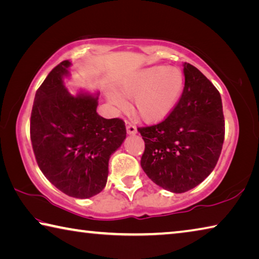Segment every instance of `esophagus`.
<instances>
[{
	"mask_svg": "<svg viewBox=\"0 0 259 259\" xmlns=\"http://www.w3.org/2000/svg\"><path fill=\"white\" fill-rule=\"evenodd\" d=\"M125 126H126V133H128L129 135H135L136 133H137V128H136V126L131 123V122H126Z\"/></svg>",
	"mask_w": 259,
	"mask_h": 259,
	"instance_id": "1",
	"label": "esophagus"
}]
</instances>
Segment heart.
I'll list each match as a JSON object with an SVG mask.
<instances>
[{"mask_svg":"<svg viewBox=\"0 0 259 259\" xmlns=\"http://www.w3.org/2000/svg\"><path fill=\"white\" fill-rule=\"evenodd\" d=\"M120 93L134 98V111L147 123L164 120L176 107L184 89V75L177 67L151 66L140 69L124 78L119 85ZM115 106L124 108L125 99L116 93L109 95Z\"/></svg>","mask_w":259,"mask_h":259,"instance_id":"obj_1","label":"heart"}]
</instances>
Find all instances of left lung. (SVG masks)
<instances>
[{
  "instance_id": "8db88e82",
  "label": "left lung",
  "mask_w": 259,
  "mask_h": 259,
  "mask_svg": "<svg viewBox=\"0 0 259 259\" xmlns=\"http://www.w3.org/2000/svg\"><path fill=\"white\" fill-rule=\"evenodd\" d=\"M184 75L185 85L172 112L160 123L138 128L145 142L140 165L151 181L174 193L192 190L211 174L225 136L216 87L188 63Z\"/></svg>"
}]
</instances>
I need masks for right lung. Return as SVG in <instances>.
<instances>
[{"mask_svg": "<svg viewBox=\"0 0 259 259\" xmlns=\"http://www.w3.org/2000/svg\"><path fill=\"white\" fill-rule=\"evenodd\" d=\"M68 60L38 88L30 114V140L43 175L68 196L91 198L104 190L108 160L126 137L123 120L97 113L98 94L73 96L64 87Z\"/></svg>", "mask_w": 259, "mask_h": 259, "instance_id": "right-lung-1", "label": "right lung"}]
</instances>
